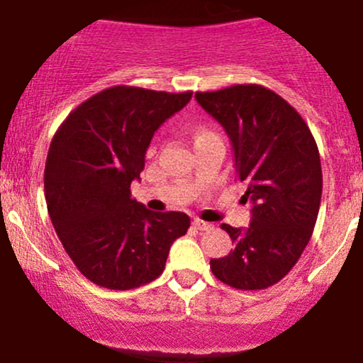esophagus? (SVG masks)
Returning a JSON list of instances; mask_svg holds the SVG:
<instances>
[{
	"mask_svg": "<svg viewBox=\"0 0 363 363\" xmlns=\"http://www.w3.org/2000/svg\"><path fill=\"white\" fill-rule=\"evenodd\" d=\"M193 226L200 231H208V230H212L213 224L207 223V220H201V219H193Z\"/></svg>",
	"mask_w": 363,
	"mask_h": 363,
	"instance_id": "obj_1",
	"label": "esophagus"
}]
</instances>
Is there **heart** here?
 <instances>
[{
	"label": "heart",
	"instance_id": "obj_1",
	"mask_svg": "<svg viewBox=\"0 0 363 363\" xmlns=\"http://www.w3.org/2000/svg\"><path fill=\"white\" fill-rule=\"evenodd\" d=\"M213 132H211V130H207V128H198L196 132H194V140H200V139H205V137H208V135H212Z\"/></svg>",
	"mask_w": 363,
	"mask_h": 363
}]
</instances>
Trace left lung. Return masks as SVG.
I'll list each match as a JSON object with an SVG mask.
<instances>
[{
  "mask_svg": "<svg viewBox=\"0 0 363 363\" xmlns=\"http://www.w3.org/2000/svg\"><path fill=\"white\" fill-rule=\"evenodd\" d=\"M194 97L230 137L236 179L252 203L247 230L220 226L235 249L211 259V269L240 291L268 289L291 272L313 235L322 200L318 147L301 114L266 86L233 85Z\"/></svg>",
  "mask_w": 363,
  "mask_h": 363,
  "instance_id": "8db88e82",
  "label": "left lung"
}]
</instances>
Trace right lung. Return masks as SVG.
I'll return each mask as SVG.
<instances>
[{"mask_svg": "<svg viewBox=\"0 0 363 363\" xmlns=\"http://www.w3.org/2000/svg\"><path fill=\"white\" fill-rule=\"evenodd\" d=\"M191 95L111 86L82 102L53 135L48 213L71 261L99 287L130 291L158 278L191 224L186 213L147 211L130 196L155 132Z\"/></svg>", "mask_w": 363, "mask_h": 363, "instance_id": "obj_1", "label": "right lung"}]
</instances>
